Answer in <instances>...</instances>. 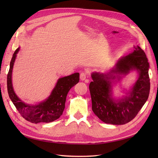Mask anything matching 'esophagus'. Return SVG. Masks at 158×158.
I'll return each mask as SVG.
<instances>
[{"instance_id": "34e87169", "label": "esophagus", "mask_w": 158, "mask_h": 158, "mask_svg": "<svg viewBox=\"0 0 158 158\" xmlns=\"http://www.w3.org/2000/svg\"><path fill=\"white\" fill-rule=\"evenodd\" d=\"M87 77H88V73H87V72H82L80 74V79H81V81H84V80H85ZM88 80H85V82L88 83Z\"/></svg>"}]
</instances>
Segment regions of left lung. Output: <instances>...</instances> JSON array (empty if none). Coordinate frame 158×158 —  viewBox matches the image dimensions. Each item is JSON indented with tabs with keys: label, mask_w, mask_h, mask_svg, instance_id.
Instances as JSON below:
<instances>
[{
	"label": "left lung",
	"mask_w": 158,
	"mask_h": 158,
	"mask_svg": "<svg viewBox=\"0 0 158 158\" xmlns=\"http://www.w3.org/2000/svg\"><path fill=\"white\" fill-rule=\"evenodd\" d=\"M132 52L117 60L106 73H92L89 88L92 110L106 123L123 125L132 120L148 99L150 90L149 64L143 50L135 46ZM132 70L138 73V79L126 96L115 99L112 96L113 85Z\"/></svg>",
	"instance_id": "obj_1"
}]
</instances>
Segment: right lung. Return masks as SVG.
I'll list each match as a JSON object with an SVG mask.
<instances>
[{
	"label": "right lung",
	"mask_w": 158,
	"mask_h": 158,
	"mask_svg": "<svg viewBox=\"0 0 158 158\" xmlns=\"http://www.w3.org/2000/svg\"><path fill=\"white\" fill-rule=\"evenodd\" d=\"M19 49L20 48L17 49L13 53L7 75V90L10 99L20 115L30 122L49 123L58 119L62 115L65 108L67 94L70 88L79 81V73H75L58 79L48 98L37 105L26 104L16 95L12 84L13 65Z\"/></svg>",
	"instance_id": "right-lung-1"
}]
</instances>
